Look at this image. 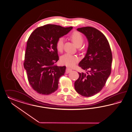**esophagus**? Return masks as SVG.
<instances>
[{
    "instance_id": "34e87169",
    "label": "esophagus",
    "mask_w": 132,
    "mask_h": 132,
    "mask_svg": "<svg viewBox=\"0 0 132 132\" xmlns=\"http://www.w3.org/2000/svg\"><path fill=\"white\" fill-rule=\"evenodd\" d=\"M72 70L71 69L67 67L66 68V73H70L71 72H72Z\"/></svg>"
}]
</instances>
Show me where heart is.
<instances>
[{"label": "heart", "mask_w": 132, "mask_h": 132, "mask_svg": "<svg viewBox=\"0 0 132 132\" xmlns=\"http://www.w3.org/2000/svg\"><path fill=\"white\" fill-rule=\"evenodd\" d=\"M70 37L75 45L79 47H81L84 41V38L81 33L77 31H75L70 35ZM63 38H59L55 44L56 49L59 52H61L63 49ZM60 61L62 63L68 66L73 67L78 61V58L76 55L66 54L61 57Z\"/></svg>", "instance_id": "obj_1"}]
</instances>
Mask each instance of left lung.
I'll return each instance as SVG.
<instances>
[{"label":"left lung","mask_w":132,"mask_h":132,"mask_svg":"<svg viewBox=\"0 0 132 132\" xmlns=\"http://www.w3.org/2000/svg\"><path fill=\"white\" fill-rule=\"evenodd\" d=\"M77 30L86 36L89 45L85 57L78 64L86 73H78L75 88L79 95L90 97L104 86L111 72L112 54L107 39L99 30L91 27Z\"/></svg>","instance_id":"left-lung-1"}]
</instances>
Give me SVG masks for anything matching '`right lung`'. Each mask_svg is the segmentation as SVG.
<instances>
[{
	"label": "right lung",
	"instance_id": "1",
	"mask_svg": "<svg viewBox=\"0 0 132 132\" xmlns=\"http://www.w3.org/2000/svg\"><path fill=\"white\" fill-rule=\"evenodd\" d=\"M73 27L47 24L36 28L28 39L24 67L32 88L37 93L48 95L58 89L59 78L66 66H57L59 60L55 44L60 37Z\"/></svg>",
	"mask_w": 132,
	"mask_h": 132
}]
</instances>
